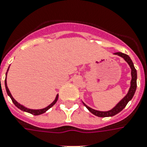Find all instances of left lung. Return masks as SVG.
I'll return each instance as SVG.
<instances>
[{"label": "left lung", "mask_w": 147, "mask_h": 147, "mask_svg": "<svg viewBox=\"0 0 147 147\" xmlns=\"http://www.w3.org/2000/svg\"><path fill=\"white\" fill-rule=\"evenodd\" d=\"M115 55H118V56L123 57L126 61L127 62V63L129 64V66L131 67V88L128 91V93L127 94V95L124 97L121 101H120L118 104H117L113 109L110 110L108 111H96V110H94L89 107L88 106L86 105L84 102V106L89 110V111L91 112L93 115H95L96 116L98 117H111L117 115L118 113H119L121 111H123V108L127 106V104L128 103V102L131 100V98H133L134 93H135V91H136V88H137V71L135 69V67L134 66V63L132 62V60L131 59V58L129 57L128 55L127 54H124V53H122V52H115Z\"/></svg>", "instance_id": "1"}]
</instances>
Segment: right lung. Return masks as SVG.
I'll use <instances>...</instances> for the list:
<instances>
[{
	"label": "right lung",
	"mask_w": 147,
	"mask_h": 147,
	"mask_svg": "<svg viewBox=\"0 0 147 147\" xmlns=\"http://www.w3.org/2000/svg\"><path fill=\"white\" fill-rule=\"evenodd\" d=\"M9 70V69H8ZM6 76H7V72H6ZM5 88H6V91H7V94L9 95V97L11 98V99H12V101H13V102L15 104V106H16V107H18L19 109H20L21 111H25V112H28L30 113V114H32V115H41V114H43V113L46 112L49 109V108H51L52 106L54 105L55 103L56 102V101H57V99H58V95H56V99L53 101V102L50 104L49 106H48L47 107H45V108H43V109H40V110H32V109H28V108H27V107H24V106H22L21 104H20L19 102H17L13 98V97L12 96V95H11V93H10V91H9V88H8V87H7V83H6V79L5 80Z\"/></svg>",
	"instance_id": "obj_1"
}]
</instances>
